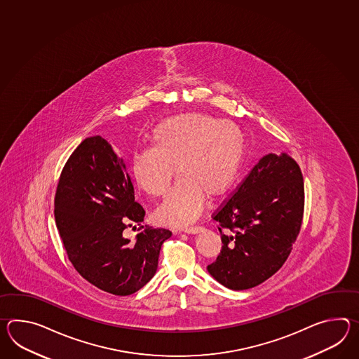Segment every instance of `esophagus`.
<instances>
[{
	"label": "esophagus",
	"instance_id": "34e87169",
	"mask_svg": "<svg viewBox=\"0 0 359 359\" xmlns=\"http://www.w3.org/2000/svg\"><path fill=\"white\" fill-rule=\"evenodd\" d=\"M201 231H202L201 226H191V228L183 229L184 233H188V234H197Z\"/></svg>",
	"mask_w": 359,
	"mask_h": 359
}]
</instances>
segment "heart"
<instances>
[{
	"label": "heart",
	"mask_w": 359,
	"mask_h": 359,
	"mask_svg": "<svg viewBox=\"0 0 359 359\" xmlns=\"http://www.w3.org/2000/svg\"><path fill=\"white\" fill-rule=\"evenodd\" d=\"M151 148L131 157L136 185L151 197L163 196L172 180L175 188L156 211L163 225L184 226L203 211L208 196L222 197L238 180L246 160V136L238 125L205 113H180L151 130Z\"/></svg>",
	"instance_id": "heart-1"
}]
</instances>
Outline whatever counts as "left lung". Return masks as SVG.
Masks as SVG:
<instances>
[{"mask_svg":"<svg viewBox=\"0 0 359 359\" xmlns=\"http://www.w3.org/2000/svg\"><path fill=\"white\" fill-rule=\"evenodd\" d=\"M303 175L287 153L260 158L214 220L223 248L208 271L234 291L263 283L280 269L300 231Z\"/></svg>","mask_w":359,"mask_h":359,"instance_id":"1","label":"left lung"}]
</instances>
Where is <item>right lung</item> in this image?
I'll use <instances>...</instances> for the list:
<instances>
[{
	"label": "right lung",
	"instance_id": "add662e5",
	"mask_svg": "<svg viewBox=\"0 0 359 359\" xmlns=\"http://www.w3.org/2000/svg\"><path fill=\"white\" fill-rule=\"evenodd\" d=\"M54 214L76 271L113 295L145 286L157 271L162 243L171 237L161 228H147L135 241L123 236L128 226L142 224L145 211L135 201L125 161L99 135L85 139L67 161Z\"/></svg>",
	"mask_w": 359,
	"mask_h": 359
}]
</instances>
